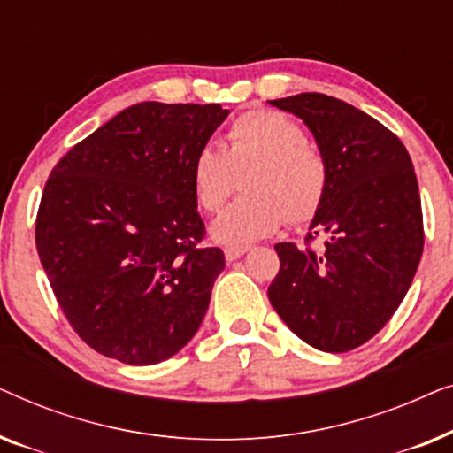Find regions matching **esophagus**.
I'll list each match as a JSON object with an SVG mask.
<instances>
[{"label": "esophagus", "mask_w": 453, "mask_h": 453, "mask_svg": "<svg viewBox=\"0 0 453 453\" xmlns=\"http://www.w3.org/2000/svg\"><path fill=\"white\" fill-rule=\"evenodd\" d=\"M247 251H250V247H245V245H226L225 247V257L228 259V262H234V259L245 256Z\"/></svg>", "instance_id": "esophagus-1"}]
</instances>
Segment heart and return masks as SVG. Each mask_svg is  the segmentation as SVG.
Listing matches in <instances>:
<instances>
[{
  "mask_svg": "<svg viewBox=\"0 0 453 453\" xmlns=\"http://www.w3.org/2000/svg\"><path fill=\"white\" fill-rule=\"evenodd\" d=\"M243 194L212 225L216 241L245 245L282 226L311 220L327 189L326 158L293 117L274 109L247 111L226 129L225 148L202 146L189 166L194 197L219 212L239 188Z\"/></svg>",
  "mask_w": 453,
  "mask_h": 453,
  "instance_id": "1",
  "label": "heart"
}]
</instances>
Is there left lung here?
Returning a JSON list of instances; mask_svg holds the SVG:
<instances>
[{
  "label": "left lung",
  "instance_id": "obj_1",
  "mask_svg": "<svg viewBox=\"0 0 453 453\" xmlns=\"http://www.w3.org/2000/svg\"><path fill=\"white\" fill-rule=\"evenodd\" d=\"M270 104L311 129L327 165V189L305 247L276 245L280 270L268 299L303 342L352 350L395 313L423 256L412 160L398 135L340 98L301 92Z\"/></svg>",
  "mask_w": 453,
  "mask_h": 453
}]
</instances>
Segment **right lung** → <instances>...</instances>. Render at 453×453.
I'll list each match as a JSON object with an SVG mask.
<instances>
[{
    "label": "right lung",
    "instance_id": "right-lung-1",
    "mask_svg": "<svg viewBox=\"0 0 453 453\" xmlns=\"http://www.w3.org/2000/svg\"><path fill=\"white\" fill-rule=\"evenodd\" d=\"M226 115L220 104H132L49 175L36 251L61 311L101 355L154 365L196 336L225 253L202 247L189 166Z\"/></svg>",
    "mask_w": 453,
    "mask_h": 453
}]
</instances>
